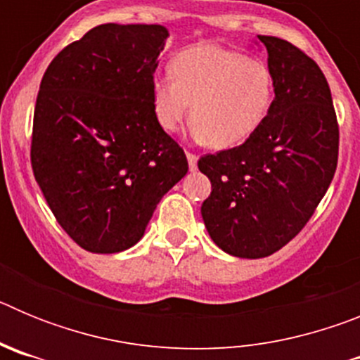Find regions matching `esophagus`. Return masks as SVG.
I'll list each match as a JSON object with an SVG mask.
<instances>
[{"instance_id":"obj_1","label":"esophagus","mask_w":360,"mask_h":360,"mask_svg":"<svg viewBox=\"0 0 360 360\" xmlns=\"http://www.w3.org/2000/svg\"><path fill=\"white\" fill-rule=\"evenodd\" d=\"M187 162H189V169L196 171V167H198V157L193 155V153H187Z\"/></svg>"}]
</instances>
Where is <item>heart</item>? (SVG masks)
I'll list each match as a JSON object with an SVG mask.
<instances>
[{
  "mask_svg": "<svg viewBox=\"0 0 360 360\" xmlns=\"http://www.w3.org/2000/svg\"><path fill=\"white\" fill-rule=\"evenodd\" d=\"M171 75L151 81L157 122L180 129L191 110V135L219 149L247 141L265 119L272 77L262 61L218 44H196L173 57Z\"/></svg>",
  "mask_w": 360,
  "mask_h": 360,
  "instance_id": "1",
  "label": "heart"
}]
</instances>
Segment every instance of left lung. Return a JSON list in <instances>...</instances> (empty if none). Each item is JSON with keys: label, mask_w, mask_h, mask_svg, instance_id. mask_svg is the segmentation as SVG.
<instances>
[{"label": "left lung", "mask_w": 360, "mask_h": 360, "mask_svg": "<svg viewBox=\"0 0 360 360\" xmlns=\"http://www.w3.org/2000/svg\"><path fill=\"white\" fill-rule=\"evenodd\" d=\"M257 41L269 53L274 86L266 117L241 146L198 160L212 186L202 203L209 236L224 252L247 259L274 254L307 225L339 155L332 94L316 61L279 37Z\"/></svg>", "instance_id": "obj_1"}]
</instances>
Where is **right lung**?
<instances>
[{
	"label": "right lung",
	"instance_id": "1",
	"mask_svg": "<svg viewBox=\"0 0 360 360\" xmlns=\"http://www.w3.org/2000/svg\"><path fill=\"white\" fill-rule=\"evenodd\" d=\"M167 37L162 25H98L57 53L41 81L32 169L59 225L88 252L133 247L189 169L151 103Z\"/></svg>",
	"mask_w": 360,
	"mask_h": 360
}]
</instances>
